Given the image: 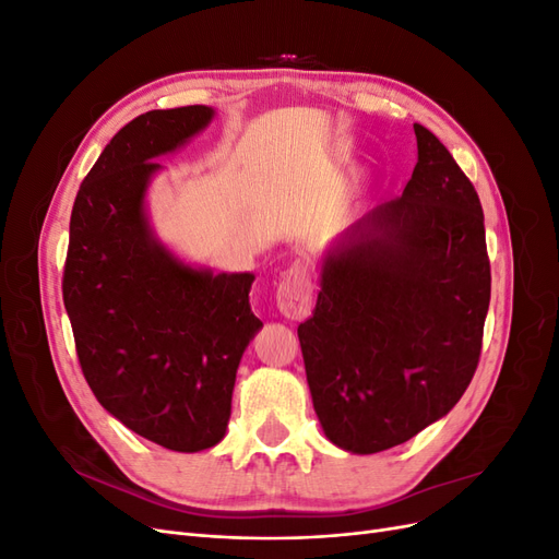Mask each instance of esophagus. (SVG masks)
<instances>
[{
    "mask_svg": "<svg viewBox=\"0 0 559 559\" xmlns=\"http://www.w3.org/2000/svg\"><path fill=\"white\" fill-rule=\"evenodd\" d=\"M312 308V280L308 267L294 263L277 286V310L286 319H306Z\"/></svg>",
    "mask_w": 559,
    "mask_h": 559,
    "instance_id": "obj_1",
    "label": "esophagus"
}]
</instances>
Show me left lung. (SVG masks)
Wrapping results in <instances>:
<instances>
[{
    "label": "left lung",
    "instance_id": "8db88e82",
    "mask_svg": "<svg viewBox=\"0 0 559 559\" xmlns=\"http://www.w3.org/2000/svg\"><path fill=\"white\" fill-rule=\"evenodd\" d=\"M413 128L411 181L326 253L317 308L298 326L321 429L354 454L448 415L483 347L492 275L480 200L441 140Z\"/></svg>",
    "mask_w": 559,
    "mask_h": 559
}]
</instances>
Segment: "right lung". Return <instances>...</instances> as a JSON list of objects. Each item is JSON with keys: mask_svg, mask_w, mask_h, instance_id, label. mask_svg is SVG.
Segmentation results:
<instances>
[{"mask_svg": "<svg viewBox=\"0 0 559 559\" xmlns=\"http://www.w3.org/2000/svg\"><path fill=\"white\" fill-rule=\"evenodd\" d=\"M214 109H154L118 130L76 193L62 300L95 399L130 431L175 452L222 441L235 373L263 321L251 273L179 261L148 226V181Z\"/></svg>", "mask_w": 559, "mask_h": 559, "instance_id": "add662e5", "label": "right lung"}]
</instances>
